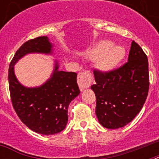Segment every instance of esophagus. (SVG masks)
<instances>
[{"label":"esophagus","instance_id":"esophagus-1","mask_svg":"<svg viewBox=\"0 0 159 159\" xmlns=\"http://www.w3.org/2000/svg\"><path fill=\"white\" fill-rule=\"evenodd\" d=\"M92 82V74L91 71H84L79 72L77 76V83L80 89L83 90L88 88Z\"/></svg>","mask_w":159,"mask_h":159}]
</instances>
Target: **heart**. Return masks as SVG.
Here are the masks:
<instances>
[{
    "mask_svg": "<svg viewBox=\"0 0 159 159\" xmlns=\"http://www.w3.org/2000/svg\"><path fill=\"white\" fill-rule=\"evenodd\" d=\"M111 41H101L90 51V57L93 59H100V67L104 71L114 69L125 57V49L120 46H112Z\"/></svg>",
    "mask_w": 159,
    "mask_h": 159,
    "instance_id": "heart-1",
    "label": "heart"
}]
</instances>
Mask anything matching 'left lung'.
Segmentation results:
<instances>
[{"mask_svg": "<svg viewBox=\"0 0 159 159\" xmlns=\"http://www.w3.org/2000/svg\"><path fill=\"white\" fill-rule=\"evenodd\" d=\"M97 115L107 129H119L133 120L143 107L149 88L148 57L133 41L128 62L116 69L102 72L94 69Z\"/></svg>", "mask_w": 159, "mask_h": 159, "instance_id": "8db88e82", "label": "left lung"}]
</instances>
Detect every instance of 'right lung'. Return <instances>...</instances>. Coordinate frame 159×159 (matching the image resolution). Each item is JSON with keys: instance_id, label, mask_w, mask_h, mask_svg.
Wrapping results in <instances>:
<instances>
[{"instance_id": "obj_1", "label": "right lung", "mask_w": 159, "mask_h": 159, "mask_svg": "<svg viewBox=\"0 0 159 159\" xmlns=\"http://www.w3.org/2000/svg\"><path fill=\"white\" fill-rule=\"evenodd\" d=\"M52 44L46 36L26 41L14 55L9 66L8 81L12 106L20 120L36 133L50 135L63 130L68 120V106L80 93L77 73L58 71L39 87H23L16 79L14 65L30 53H50Z\"/></svg>"}]
</instances>
